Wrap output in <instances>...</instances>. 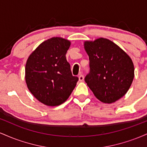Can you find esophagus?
<instances>
[{
    "mask_svg": "<svg viewBox=\"0 0 147 147\" xmlns=\"http://www.w3.org/2000/svg\"><path fill=\"white\" fill-rule=\"evenodd\" d=\"M84 79V75H79V80L80 81V82H83Z\"/></svg>",
    "mask_w": 147,
    "mask_h": 147,
    "instance_id": "1",
    "label": "esophagus"
}]
</instances>
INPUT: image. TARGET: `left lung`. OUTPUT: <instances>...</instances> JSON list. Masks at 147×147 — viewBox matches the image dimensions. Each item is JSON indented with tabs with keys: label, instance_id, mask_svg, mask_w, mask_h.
<instances>
[{
	"label": "left lung",
	"instance_id": "8db88e82",
	"mask_svg": "<svg viewBox=\"0 0 147 147\" xmlns=\"http://www.w3.org/2000/svg\"><path fill=\"white\" fill-rule=\"evenodd\" d=\"M90 72L85 82L99 101L111 104L129 90L134 78V65L122 49L107 38L84 42Z\"/></svg>",
	"mask_w": 147,
	"mask_h": 147
}]
</instances>
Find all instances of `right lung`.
Segmentation results:
<instances>
[{"instance_id":"right-lung-1","label":"right lung","mask_w":147,"mask_h":147,"mask_svg":"<svg viewBox=\"0 0 147 147\" xmlns=\"http://www.w3.org/2000/svg\"><path fill=\"white\" fill-rule=\"evenodd\" d=\"M70 41L52 37L32 52L25 65V82L31 93L49 106H59L68 99L79 78L72 76L65 54Z\"/></svg>"}]
</instances>
